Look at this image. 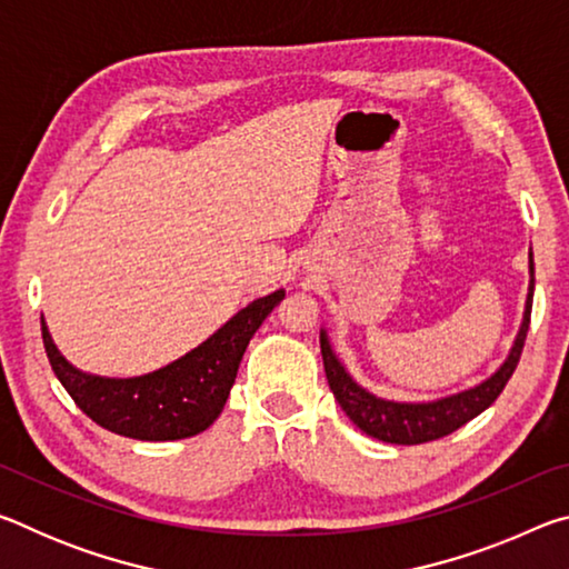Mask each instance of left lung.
<instances>
[{
    "label": "left lung",
    "instance_id": "obj_1",
    "mask_svg": "<svg viewBox=\"0 0 569 569\" xmlns=\"http://www.w3.org/2000/svg\"><path fill=\"white\" fill-rule=\"evenodd\" d=\"M529 273L535 276L532 253H529ZM532 291H535V278L532 283H529L522 329H519L512 351H509L507 361L499 366L495 377H489L485 383H479L475 389L457 393V397L429 401V403H397V401L377 399L373 393L361 389L359 383L346 373L341 361L336 359L326 333H321L323 369L336 401L341 403L346 417H349L356 427L373 439L389 441V445H423V441H435L451 435V431L465 427L467 421L479 417L487 407H492L495 399L507 387L509 377L515 373L519 356H522V349H525L529 316H532Z\"/></svg>",
    "mask_w": 569,
    "mask_h": 569
}]
</instances>
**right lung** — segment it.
<instances>
[{
  "instance_id": "1",
  "label": "right lung",
  "mask_w": 569,
  "mask_h": 569,
  "mask_svg": "<svg viewBox=\"0 0 569 569\" xmlns=\"http://www.w3.org/2000/svg\"><path fill=\"white\" fill-rule=\"evenodd\" d=\"M286 293L258 298L166 369L134 379H102L77 371L57 351L42 321V341L54 377L88 417L112 435L172 441L206 431L223 411L248 341Z\"/></svg>"
}]
</instances>
